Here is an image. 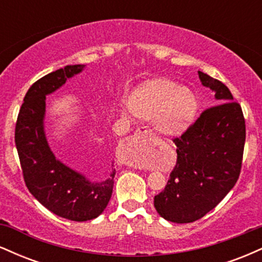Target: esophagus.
Instances as JSON below:
<instances>
[{
  "label": "esophagus",
  "instance_id": "obj_1",
  "mask_svg": "<svg viewBox=\"0 0 262 262\" xmlns=\"http://www.w3.org/2000/svg\"><path fill=\"white\" fill-rule=\"evenodd\" d=\"M152 133V129H150L149 127H141V128H139L138 129L137 132H135V134H134V138H139L140 135H144V134H151ZM135 166H139V165L138 164H134Z\"/></svg>",
  "mask_w": 262,
  "mask_h": 262
}]
</instances>
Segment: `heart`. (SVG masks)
I'll use <instances>...</instances> for the list:
<instances>
[{
	"instance_id": "b5f03b06",
	"label": "heart",
	"mask_w": 262,
	"mask_h": 262,
	"mask_svg": "<svg viewBox=\"0 0 262 262\" xmlns=\"http://www.w3.org/2000/svg\"><path fill=\"white\" fill-rule=\"evenodd\" d=\"M133 113L145 119H156L166 133H181L197 113L196 96L169 80L146 83L130 101Z\"/></svg>"
}]
</instances>
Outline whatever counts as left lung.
<instances>
[{
    "mask_svg": "<svg viewBox=\"0 0 262 262\" xmlns=\"http://www.w3.org/2000/svg\"><path fill=\"white\" fill-rule=\"evenodd\" d=\"M218 104L204 110L181 137L175 138L177 161L165 189L154 197L162 218L191 223L214 208L234 187L242 170L245 119L242 107L219 80L198 71Z\"/></svg>",
    "mask_w": 262,
    "mask_h": 262,
    "instance_id": "8db88e82",
    "label": "left lung"
}]
</instances>
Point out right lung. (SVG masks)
Returning <instances> with one entry per match:
<instances>
[{
  "label": "right lung",
  "mask_w": 262,
  "mask_h": 262,
  "mask_svg": "<svg viewBox=\"0 0 262 262\" xmlns=\"http://www.w3.org/2000/svg\"><path fill=\"white\" fill-rule=\"evenodd\" d=\"M85 65H68L35 81L26 93L16 123V141L27 188L54 214L74 222L98 217L110 202L116 170L107 180L91 182L55 158L44 132L45 96L81 73ZM101 145L107 139L101 137Z\"/></svg>",
  "instance_id": "add662e5"
}]
</instances>
